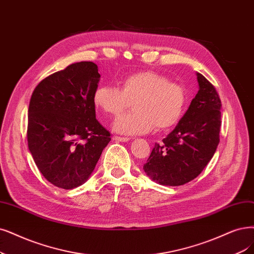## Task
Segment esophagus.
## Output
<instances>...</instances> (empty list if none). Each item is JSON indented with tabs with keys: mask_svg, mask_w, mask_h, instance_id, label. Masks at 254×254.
<instances>
[{
	"mask_svg": "<svg viewBox=\"0 0 254 254\" xmlns=\"http://www.w3.org/2000/svg\"><path fill=\"white\" fill-rule=\"evenodd\" d=\"M113 139H114L115 141H118V142H127L129 140L127 137H119V136H115Z\"/></svg>",
	"mask_w": 254,
	"mask_h": 254,
	"instance_id": "esophagus-1",
	"label": "esophagus"
}]
</instances>
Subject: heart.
Segmentation results:
<instances>
[{"mask_svg":"<svg viewBox=\"0 0 254 254\" xmlns=\"http://www.w3.org/2000/svg\"><path fill=\"white\" fill-rule=\"evenodd\" d=\"M134 101L133 110L115 121L116 133L127 136L141 135L156 128L165 130L175 127L184 114L187 94L179 83L152 71L129 74L114 86H99L93 102L108 115L119 116Z\"/></svg>","mask_w":254,"mask_h":254,"instance_id":"heart-1","label":"heart"}]
</instances>
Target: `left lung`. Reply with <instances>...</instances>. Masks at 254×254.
<instances>
[{"instance_id": "obj_1", "label": "left lung", "mask_w": 254, "mask_h": 254, "mask_svg": "<svg viewBox=\"0 0 254 254\" xmlns=\"http://www.w3.org/2000/svg\"><path fill=\"white\" fill-rule=\"evenodd\" d=\"M199 91L172 133L155 143L143 170L161 185L193 180L211 160L220 142L221 99L212 84L196 73Z\"/></svg>"}]
</instances>
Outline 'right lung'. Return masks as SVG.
Masks as SVG:
<instances>
[{
  "label": "right lung",
  "mask_w": 254,
  "mask_h": 254,
  "mask_svg": "<svg viewBox=\"0 0 254 254\" xmlns=\"http://www.w3.org/2000/svg\"><path fill=\"white\" fill-rule=\"evenodd\" d=\"M99 78L96 64L75 63L43 79L31 95L28 147L42 175L61 189L86 182L111 141L93 102Z\"/></svg>",
  "instance_id": "add662e5"
}]
</instances>
